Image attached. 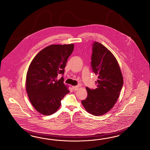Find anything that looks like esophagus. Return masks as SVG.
<instances>
[{
    "mask_svg": "<svg viewBox=\"0 0 150 150\" xmlns=\"http://www.w3.org/2000/svg\"><path fill=\"white\" fill-rule=\"evenodd\" d=\"M72 88L73 89L74 91H77L79 88V86H73L72 87Z\"/></svg>",
    "mask_w": 150,
    "mask_h": 150,
    "instance_id": "1",
    "label": "esophagus"
}]
</instances>
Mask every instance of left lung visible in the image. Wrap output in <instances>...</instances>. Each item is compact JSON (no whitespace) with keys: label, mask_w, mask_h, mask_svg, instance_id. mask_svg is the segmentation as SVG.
Returning a JSON list of instances; mask_svg holds the SVG:
<instances>
[{"label":"left lung","mask_w":150,"mask_h":150,"mask_svg":"<svg viewBox=\"0 0 150 150\" xmlns=\"http://www.w3.org/2000/svg\"><path fill=\"white\" fill-rule=\"evenodd\" d=\"M91 67L98 76L97 88L86 87L88 95L82 104L88 113L96 116L108 112L118 98L124 81L120 68L112 53L102 44L92 45Z\"/></svg>","instance_id":"1"}]
</instances>
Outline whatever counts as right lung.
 I'll return each mask as SVG.
<instances>
[{"label":"right lung","mask_w":150,"mask_h":150,"mask_svg":"<svg viewBox=\"0 0 150 150\" xmlns=\"http://www.w3.org/2000/svg\"><path fill=\"white\" fill-rule=\"evenodd\" d=\"M74 44L51 45L40 51L30 63L26 74V89L32 105L39 113L48 115L56 112L61 101L69 93L63 83L67 59Z\"/></svg>","instance_id":"1"}]
</instances>
